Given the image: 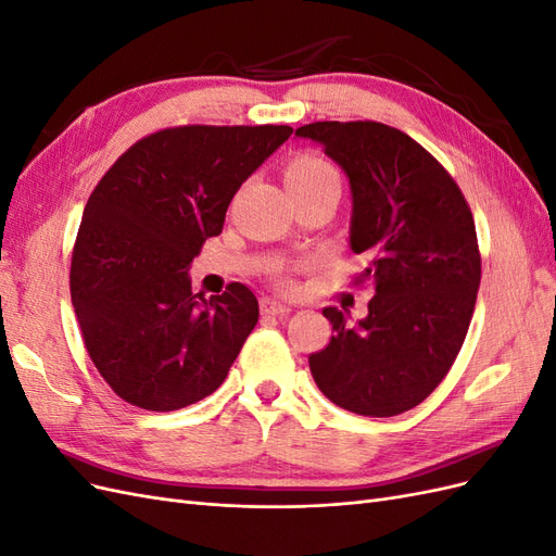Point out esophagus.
Instances as JSON below:
<instances>
[{"instance_id":"esophagus-1","label":"esophagus","mask_w":556,"mask_h":556,"mask_svg":"<svg viewBox=\"0 0 556 556\" xmlns=\"http://www.w3.org/2000/svg\"><path fill=\"white\" fill-rule=\"evenodd\" d=\"M292 308L288 304H280V301L276 299H262V313L264 315H271V317H278V315H288Z\"/></svg>"}]
</instances>
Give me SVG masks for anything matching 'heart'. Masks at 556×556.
Instances as JSON below:
<instances>
[{"label": "heart", "instance_id": "b5f03b06", "mask_svg": "<svg viewBox=\"0 0 556 556\" xmlns=\"http://www.w3.org/2000/svg\"><path fill=\"white\" fill-rule=\"evenodd\" d=\"M282 176H285V185H288L292 197L315 192L323 188H339L341 190V176H339V172H336V166L331 162H327L325 157L311 155V153L292 157L288 164H285ZM278 285L282 290H292V280L288 276H280Z\"/></svg>", "mask_w": 556, "mask_h": 556}]
</instances>
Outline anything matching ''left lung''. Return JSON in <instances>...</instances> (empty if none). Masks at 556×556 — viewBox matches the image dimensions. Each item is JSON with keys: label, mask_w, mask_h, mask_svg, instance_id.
<instances>
[{"label": "left lung", "mask_w": 556, "mask_h": 556, "mask_svg": "<svg viewBox=\"0 0 556 556\" xmlns=\"http://www.w3.org/2000/svg\"><path fill=\"white\" fill-rule=\"evenodd\" d=\"M339 162L352 190L350 248L366 257L355 285H371L368 315L333 327L308 357L329 401L366 417H392L422 403L464 345L482 276L473 213L459 185L408 134L352 121L296 129Z\"/></svg>", "instance_id": "left-lung-1"}]
</instances>
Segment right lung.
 Segmentation results:
<instances>
[{
	"mask_svg": "<svg viewBox=\"0 0 556 556\" xmlns=\"http://www.w3.org/2000/svg\"><path fill=\"white\" fill-rule=\"evenodd\" d=\"M290 125H180L148 134L92 190L72 252L83 343L111 390L169 413L213 394L260 319L229 282L192 292L188 268L217 237L241 182L290 139Z\"/></svg>",
	"mask_w": 556,
	"mask_h": 556,
	"instance_id": "add662e5",
	"label": "right lung"
}]
</instances>
